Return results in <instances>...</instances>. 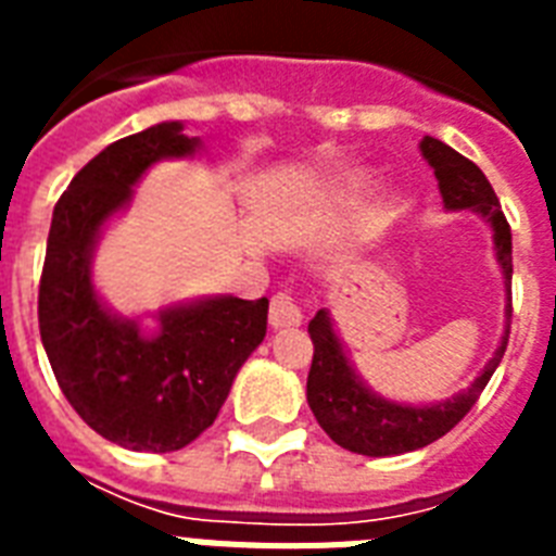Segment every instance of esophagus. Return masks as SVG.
I'll return each instance as SVG.
<instances>
[{"mask_svg": "<svg viewBox=\"0 0 556 556\" xmlns=\"http://www.w3.org/2000/svg\"><path fill=\"white\" fill-rule=\"evenodd\" d=\"M268 323L270 329H291V326H300L303 323V312L291 294H274L270 296L268 308Z\"/></svg>", "mask_w": 556, "mask_h": 556, "instance_id": "1", "label": "esophagus"}]
</instances>
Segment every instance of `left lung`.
Returning <instances> with one entry per match:
<instances>
[{
  "label": "left lung",
  "mask_w": 556,
  "mask_h": 556,
  "mask_svg": "<svg viewBox=\"0 0 556 556\" xmlns=\"http://www.w3.org/2000/svg\"><path fill=\"white\" fill-rule=\"evenodd\" d=\"M421 152L427 164L439 178L441 199L447 210H476L482 213L493 227V244H496V260L505 274V286L510 291V277H514V262H510V225L500 207V199L493 192L491 181L476 167L473 161L458 155L453 147L441 143L439 138L424 135ZM510 300V296H508ZM510 303L508 323L502 334L500 349L493 352L482 375L470 383L467 392H458L444 404L432 406H409L392 404L387 397L375 395L364 380L357 378L346 352L340 346V338L334 334L329 312H317L308 323V334L314 343V361L308 371V406L329 439L340 447L361 453V456H401L409 450L427 447L441 435H447L456 427L470 406L479 401L482 389L500 366L505 349H508L510 334Z\"/></svg>",
  "instance_id": "1"
}]
</instances>
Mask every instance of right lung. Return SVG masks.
I'll list each match as a JSON object with an SVG mask.
<instances>
[{
	"label": "right lung",
	"mask_w": 556,
	"mask_h": 556,
	"mask_svg": "<svg viewBox=\"0 0 556 556\" xmlns=\"http://www.w3.org/2000/svg\"><path fill=\"white\" fill-rule=\"evenodd\" d=\"M178 121L109 143L72 178L48 230L39 334L74 413L129 450L187 447L216 421L236 371L265 340L268 300L216 296L159 314L155 331L124 320L91 286V251L109 216L161 159L199 150Z\"/></svg>",
	"instance_id": "add662e5"
}]
</instances>
